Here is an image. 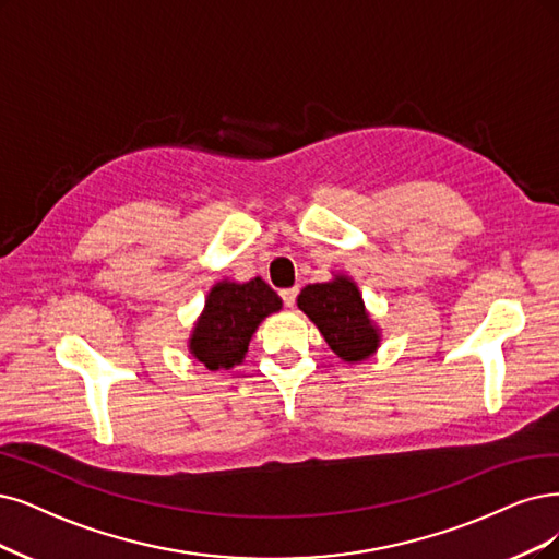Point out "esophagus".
Returning <instances> with one entry per match:
<instances>
[{"label": "esophagus", "instance_id": "obj_1", "mask_svg": "<svg viewBox=\"0 0 559 559\" xmlns=\"http://www.w3.org/2000/svg\"><path fill=\"white\" fill-rule=\"evenodd\" d=\"M297 295H299L297 287H287V290H283V293H281V297H283V301H285V306H287V308H293V306H295Z\"/></svg>", "mask_w": 559, "mask_h": 559}]
</instances>
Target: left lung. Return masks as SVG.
<instances>
[{"mask_svg":"<svg viewBox=\"0 0 559 559\" xmlns=\"http://www.w3.org/2000/svg\"><path fill=\"white\" fill-rule=\"evenodd\" d=\"M297 306L345 364H359L378 353L382 329L370 318L359 285L347 274H334L326 283L306 285L297 297Z\"/></svg>","mask_w":559,"mask_h":559,"instance_id":"left-lung-1","label":"left lung"}]
</instances>
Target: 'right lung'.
<instances>
[{"label": "right lung", "mask_w": 559, "mask_h": 559, "mask_svg": "<svg viewBox=\"0 0 559 559\" xmlns=\"http://www.w3.org/2000/svg\"><path fill=\"white\" fill-rule=\"evenodd\" d=\"M281 308L283 299L260 276L243 283L230 278L214 283L191 329V357L206 370H230L243 361L262 320Z\"/></svg>", "instance_id": "right-lung-1"}]
</instances>
